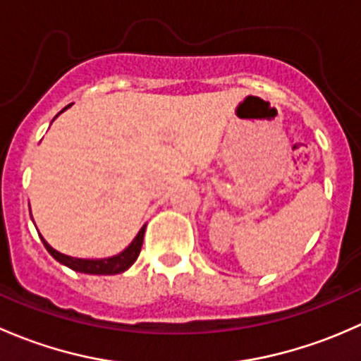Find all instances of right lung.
Listing matches in <instances>:
<instances>
[{
    "label": "right lung",
    "mask_w": 361,
    "mask_h": 361,
    "mask_svg": "<svg viewBox=\"0 0 361 361\" xmlns=\"http://www.w3.org/2000/svg\"><path fill=\"white\" fill-rule=\"evenodd\" d=\"M66 108H64V110H66ZM63 111H61V113H63ZM145 228H147V225H143V227H141V231L137 232V235L134 238V241L130 243V245L127 246V248L123 250L122 253L115 255V257H110V258H96V260H89V258L68 257V255L59 253L57 250H54L52 246H50L49 243H47L43 238H42V241H43V245H45L47 251H49V253L52 255V257L56 258L59 264L66 265V267L73 269V271L83 272V274H99V276L101 274H103V276L120 274V272L127 271V269H129L130 265L136 262V258L140 257L141 246H143Z\"/></svg>",
    "instance_id": "right-lung-1"
}]
</instances>
